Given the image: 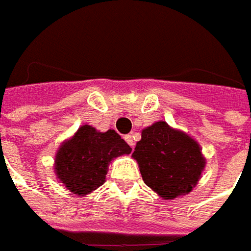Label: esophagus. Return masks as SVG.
Wrapping results in <instances>:
<instances>
[{"instance_id": "34e87169", "label": "esophagus", "mask_w": 251, "mask_h": 251, "mask_svg": "<svg viewBox=\"0 0 251 251\" xmlns=\"http://www.w3.org/2000/svg\"><path fill=\"white\" fill-rule=\"evenodd\" d=\"M124 139H126V142H127L132 149H134L135 142H134V138H132V135H126V138H124Z\"/></svg>"}]
</instances>
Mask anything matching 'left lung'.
I'll use <instances>...</instances> for the list:
<instances>
[{
	"label": "left lung",
	"mask_w": 251,
	"mask_h": 251,
	"mask_svg": "<svg viewBox=\"0 0 251 251\" xmlns=\"http://www.w3.org/2000/svg\"><path fill=\"white\" fill-rule=\"evenodd\" d=\"M132 158L146 185L165 200L192 192L205 168L197 140L163 120L142 129Z\"/></svg>",
	"instance_id": "8db88e82"
}]
</instances>
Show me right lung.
Masks as SVG:
<instances>
[{
    "mask_svg": "<svg viewBox=\"0 0 251 251\" xmlns=\"http://www.w3.org/2000/svg\"><path fill=\"white\" fill-rule=\"evenodd\" d=\"M131 151L115 129L100 132L83 124L59 146L55 154V176L67 191L86 196L105 182L112 161Z\"/></svg>",
    "mask_w": 251,
    "mask_h": 251,
    "instance_id": "add662e5",
    "label": "right lung"
}]
</instances>
